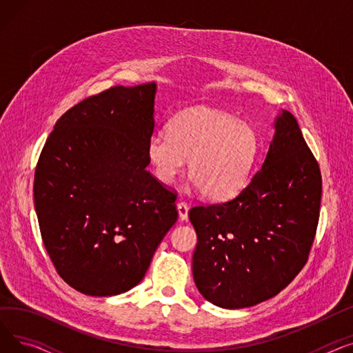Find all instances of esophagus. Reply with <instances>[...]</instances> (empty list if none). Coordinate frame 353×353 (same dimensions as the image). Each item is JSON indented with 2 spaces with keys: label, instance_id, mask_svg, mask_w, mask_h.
I'll return each mask as SVG.
<instances>
[{
  "label": "esophagus",
  "instance_id": "1",
  "mask_svg": "<svg viewBox=\"0 0 353 353\" xmlns=\"http://www.w3.org/2000/svg\"><path fill=\"white\" fill-rule=\"evenodd\" d=\"M177 212H179V217L181 220H188L189 217V208L184 201H179L177 203Z\"/></svg>",
  "mask_w": 353,
  "mask_h": 353
}]
</instances>
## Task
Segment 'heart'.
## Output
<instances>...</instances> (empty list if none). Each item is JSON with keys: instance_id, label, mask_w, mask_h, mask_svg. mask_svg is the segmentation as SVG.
<instances>
[{"instance_id": "obj_1", "label": "heart", "mask_w": 353, "mask_h": 353, "mask_svg": "<svg viewBox=\"0 0 353 353\" xmlns=\"http://www.w3.org/2000/svg\"><path fill=\"white\" fill-rule=\"evenodd\" d=\"M254 130L226 111L194 107L184 110L169 123V133H156L147 141L145 153L153 174L172 184L189 173L201 194L223 200L245 186L257 153Z\"/></svg>"}]
</instances>
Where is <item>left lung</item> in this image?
I'll list each match as a JSON object with an SVG mask.
<instances>
[{
  "label": "left lung",
  "instance_id": "8db88e82",
  "mask_svg": "<svg viewBox=\"0 0 353 353\" xmlns=\"http://www.w3.org/2000/svg\"><path fill=\"white\" fill-rule=\"evenodd\" d=\"M322 176L298 121L282 110L266 159L234 199L194 206L193 279L216 306L242 309L268 301L298 274L319 221Z\"/></svg>",
  "mask_w": 353,
  "mask_h": 353
}]
</instances>
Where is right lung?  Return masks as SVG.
<instances>
[{
  "label": "right lung",
  "instance_id": "add662e5",
  "mask_svg": "<svg viewBox=\"0 0 353 353\" xmlns=\"http://www.w3.org/2000/svg\"><path fill=\"white\" fill-rule=\"evenodd\" d=\"M156 90L117 85L71 107L37 163L34 206L46 250L84 294L139 285L177 220L176 194L145 170Z\"/></svg>",
  "mask_w": 353,
  "mask_h": 353
}]
</instances>
